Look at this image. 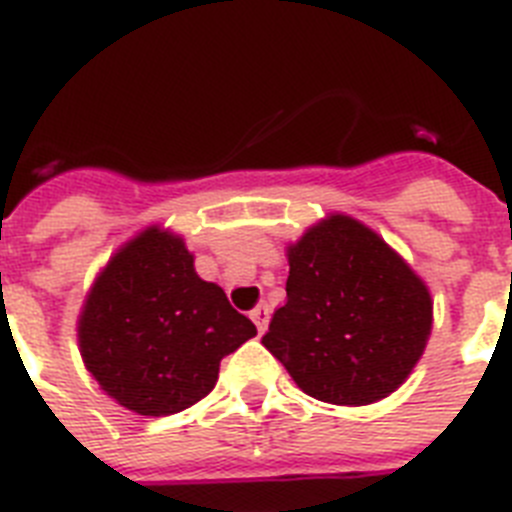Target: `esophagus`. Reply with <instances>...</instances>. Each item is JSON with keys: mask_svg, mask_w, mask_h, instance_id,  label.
Here are the masks:
<instances>
[{"mask_svg": "<svg viewBox=\"0 0 512 512\" xmlns=\"http://www.w3.org/2000/svg\"><path fill=\"white\" fill-rule=\"evenodd\" d=\"M269 316H272V308L266 306V303H259V306L251 311V319L253 324H256V329H259V335H264L266 327H269Z\"/></svg>", "mask_w": 512, "mask_h": 512, "instance_id": "1", "label": "esophagus"}]
</instances>
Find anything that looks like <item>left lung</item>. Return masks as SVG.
Masks as SVG:
<instances>
[{
    "label": "left lung",
    "instance_id": "8db88e82",
    "mask_svg": "<svg viewBox=\"0 0 512 512\" xmlns=\"http://www.w3.org/2000/svg\"><path fill=\"white\" fill-rule=\"evenodd\" d=\"M287 261V303L264 348L324 403L369 405L398 390L432 332V298L411 266L342 214L311 227Z\"/></svg>",
    "mask_w": 512,
    "mask_h": 512
}]
</instances>
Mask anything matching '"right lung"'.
I'll return each mask as SVG.
<instances>
[{"label":"right lung","mask_w":512,"mask_h":512,"mask_svg":"<svg viewBox=\"0 0 512 512\" xmlns=\"http://www.w3.org/2000/svg\"><path fill=\"white\" fill-rule=\"evenodd\" d=\"M253 335L225 290L198 277L183 240L156 227L114 253L78 322L86 369L141 416H170L206 398L219 361Z\"/></svg>","instance_id":"right-lung-1"}]
</instances>
